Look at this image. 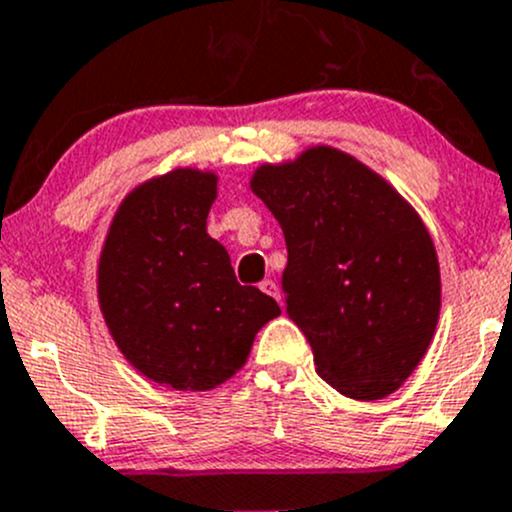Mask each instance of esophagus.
I'll list each match as a JSON object with an SVG mask.
<instances>
[{
  "mask_svg": "<svg viewBox=\"0 0 512 512\" xmlns=\"http://www.w3.org/2000/svg\"><path fill=\"white\" fill-rule=\"evenodd\" d=\"M260 289H262V292L267 294V297L277 299V302H280V299H282L280 287H277V282H275V280H270V277H267V280H262V282H260Z\"/></svg>",
  "mask_w": 512,
  "mask_h": 512,
  "instance_id": "esophagus-1",
  "label": "esophagus"
}]
</instances>
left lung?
Wrapping results in <instances>:
<instances>
[{"instance_id": "obj_1", "label": "left lung", "mask_w": 512, "mask_h": 512, "mask_svg": "<svg viewBox=\"0 0 512 512\" xmlns=\"http://www.w3.org/2000/svg\"><path fill=\"white\" fill-rule=\"evenodd\" d=\"M252 193L285 232L282 292L317 374L349 399L399 389L441 309L436 250L418 215L366 165L324 146L262 165Z\"/></svg>"}]
</instances>
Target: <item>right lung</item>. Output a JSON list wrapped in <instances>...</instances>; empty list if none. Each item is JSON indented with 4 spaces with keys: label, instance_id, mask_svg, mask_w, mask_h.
Returning <instances> with one entry per match:
<instances>
[{
    "label": "right lung",
    "instance_id": "1",
    "mask_svg": "<svg viewBox=\"0 0 512 512\" xmlns=\"http://www.w3.org/2000/svg\"><path fill=\"white\" fill-rule=\"evenodd\" d=\"M215 175L173 170L133 190L113 218L98 265V299L118 349L141 374L178 391H208L250 354L280 307L235 280L230 255L205 232Z\"/></svg>",
    "mask_w": 512,
    "mask_h": 512
}]
</instances>
